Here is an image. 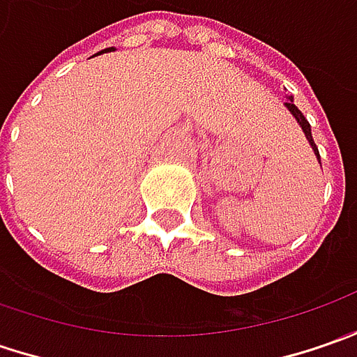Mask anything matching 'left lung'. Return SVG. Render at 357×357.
I'll use <instances>...</instances> for the list:
<instances>
[{
	"label": "left lung",
	"instance_id": "8db88e82",
	"mask_svg": "<svg viewBox=\"0 0 357 357\" xmlns=\"http://www.w3.org/2000/svg\"><path fill=\"white\" fill-rule=\"evenodd\" d=\"M288 99H290V101H288V103H284V105L288 107V111H290V113H292V115H294V117H296V121H298V125L302 127V130H304V135H306V139H308V143L312 144V151H314V155H316V157H318V160H320V153H318V146H316V143H314V139H312V129H310V123H308V121H306V117L302 115V111H300V109L296 107L294 101H292V97H288Z\"/></svg>",
	"mask_w": 357,
	"mask_h": 357
}]
</instances>
